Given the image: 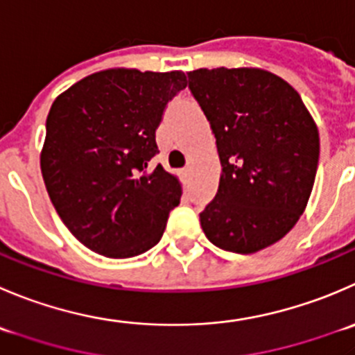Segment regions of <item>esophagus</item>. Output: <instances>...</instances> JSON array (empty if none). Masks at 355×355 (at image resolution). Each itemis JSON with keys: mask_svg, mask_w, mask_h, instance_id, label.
<instances>
[{"mask_svg": "<svg viewBox=\"0 0 355 355\" xmlns=\"http://www.w3.org/2000/svg\"><path fill=\"white\" fill-rule=\"evenodd\" d=\"M180 177H182V178H184V180H185V182H187V180H189V178H191V177H192V168H189V166H187V168H184V170H182V171H180Z\"/></svg>", "mask_w": 355, "mask_h": 355, "instance_id": "34e87169", "label": "esophagus"}]
</instances>
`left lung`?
I'll use <instances>...</instances> for the list:
<instances>
[{"instance_id": "8db88e82", "label": "left lung", "mask_w": 355, "mask_h": 355, "mask_svg": "<svg viewBox=\"0 0 355 355\" xmlns=\"http://www.w3.org/2000/svg\"><path fill=\"white\" fill-rule=\"evenodd\" d=\"M216 139L222 173L199 215L215 246L250 254L283 239L305 211L319 163L314 118L290 83L258 67L187 72Z\"/></svg>"}]
</instances>
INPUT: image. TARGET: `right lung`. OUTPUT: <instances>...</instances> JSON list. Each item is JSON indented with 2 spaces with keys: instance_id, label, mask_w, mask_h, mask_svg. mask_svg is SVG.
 I'll list each match as a JSON object with an SVG mask.
<instances>
[{
  "instance_id": "obj_1",
  "label": "right lung",
  "mask_w": 355,
  "mask_h": 355,
  "mask_svg": "<svg viewBox=\"0 0 355 355\" xmlns=\"http://www.w3.org/2000/svg\"><path fill=\"white\" fill-rule=\"evenodd\" d=\"M187 86L182 71L114 67L58 95L46 118L41 173L72 236L98 254L130 258L159 243L182 185L156 156L168 102Z\"/></svg>"
}]
</instances>
